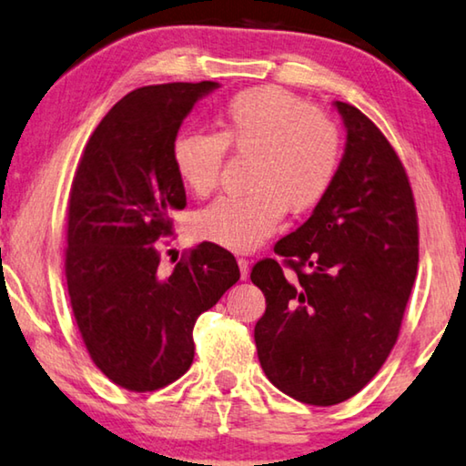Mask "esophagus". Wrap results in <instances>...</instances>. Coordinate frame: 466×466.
<instances>
[{"label":"esophagus","mask_w":466,"mask_h":466,"mask_svg":"<svg viewBox=\"0 0 466 466\" xmlns=\"http://www.w3.org/2000/svg\"><path fill=\"white\" fill-rule=\"evenodd\" d=\"M238 268H240V278L247 279L248 278V271H250V263L245 257H238Z\"/></svg>","instance_id":"34e87169"}]
</instances>
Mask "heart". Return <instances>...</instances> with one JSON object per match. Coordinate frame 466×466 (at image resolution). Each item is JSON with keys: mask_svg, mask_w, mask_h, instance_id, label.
Here are the masks:
<instances>
[{"mask_svg": "<svg viewBox=\"0 0 466 466\" xmlns=\"http://www.w3.org/2000/svg\"><path fill=\"white\" fill-rule=\"evenodd\" d=\"M218 135L180 132L172 166L197 197L218 187L226 149L250 155L247 195H226L195 213L197 240L230 250H253L290 211L321 201L336 180L342 138L331 117L282 86H253L232 95L218 112Z\"/></svg>", "mask_w": 466, "mask_h": 466, "instance_id": "1", "label": "heart"}]
</instances>
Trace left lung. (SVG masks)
I'll return each instance as SVG.
<instances>
[{
  "label": "left lung",
  "mask_w": 466,
  "mask_h": 466,
  "mask_svg": "<svg viewBox=\"0 0 466 466\" xmlns=\"http://www.w3.org/2000/svg\"><path fill=\"white\" fill-rule=\"evenodd\" d=\"M336 107L346 151L334 184L313 216L276 242L282 263L268 257L250 271L268 302L255 326L263 371L315 406L349 400L386 363L419 265L417 207L400 157L360 109Z\"/></svg>",
  "instance_id": "8db88e82"
}]
</instances>
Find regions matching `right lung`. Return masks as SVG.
I'll return each instance as SVG.
<instances>
[{"mask_svg":"<svg viewBox=\"0 0 466 466\" xmlns=\"http://www.w3.org/2000/svg\"><path fill=\"white\" fill-rule=\"evenodd\" d=\"M218 83L140 86L109 109L74 174L66 228V282L74 319L99 371L130 392L166 388L195 359L193 328L240 279L230 250L190 248L169 276L159 238L187 207L172 140Z\"/></svg>","mask_w":466,"mask_h":466,"instance_id":"obj_1","label":"right lung"}]
</instances>
